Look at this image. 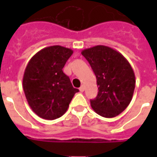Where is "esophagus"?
Here are the masks:
<instances>
[{"instance_id":"obj_1","label":"esophagus","mask_w":157,"mask_h":157,"mask_svg":"<svg viewBox=\"0 0 157 157\" xmlns=\"http://www.w3.org/2000/svg\"><path fill=\"white\" fill-rule=\"evenodd\" d=\"M85 91V86H82L81 87H80V92H84Z\"/></svg>"}]
</instances>
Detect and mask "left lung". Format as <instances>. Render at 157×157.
Masks as SVG:
<instances>
[{
    "label": "left lung",
    "mask_w": 157,
    "mask_h": 157,
    "mask_svg": "<svg viewBox=\"0 0 157 157\" xmlns=\"http://www.w3.org/2000/svg\"><path fill=\"white\" fill-rule=\"evenodd\" d=\"M82 55L95 73L98 93L91 100L92 109L104 118L120 114L131 102L135 87V72L124 55L115 49L97 45Z\"/></svg>",
    "instance_id": "1"
}]
</instances>
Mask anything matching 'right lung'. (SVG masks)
<instances>
[{"label": "right lung", "instance_id": "obj_1", "mask_svg": "<svg viewBox=\"0 0 157 157\" xmlns=\"http://www.w3.org/2000/svg\"><path fill=\"white\" fill-rule=\"evenodd\" d=\"M73 50L60 45L39 50L26 66L22 86L29 105L37 115L53 120L61 117L78 89L63 72Z\"/></svg>", "mask_w": 157, "mask_h": 157}]
</instances>
